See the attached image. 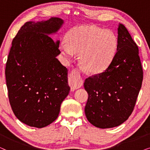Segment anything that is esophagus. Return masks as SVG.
Segmentation results:
<instances>
[{"label": "esophagus", "mask_w": 150, "mask_h": 150, "mask_svg": "<svg viewBox=\"0 0 150 150\" xmlns=\"http://www.w3.org/2000/svg\"><path fill=\"white\" fill-rule=\"evenodd\" d=\"M69 83L71 89L72 90L79 89L81 87L82 83L80 81V74L79 71L76 70V69L72 70L69 77Z\"/></svg>", "instance_id": "obj_1"}]
</instances>
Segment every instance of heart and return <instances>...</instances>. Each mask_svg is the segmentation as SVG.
Masks as SVG:
<instances>
[{
	"mask_svg": "<svg viewBox=\"0 0 150 150\" xmlns=\"http://www.w3.org/2000/svg\"><path fill=\"white\" fill-rule=\"evenodd\" d=\"M63 40L59 48L67 58L80 52V62L88 72L98 74L106 70L115 59L119 41L113 31L94 24L75 26Z\"/></svg>",
	"mask_w": 150,
	"mask_h": 150,
	"instance_id": "heart-1",
	"label": "heart"
}]
</instances>
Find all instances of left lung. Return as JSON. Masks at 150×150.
I'll use <instances>...</instances> for the list:
<instances>
[{
	"instance_id": "left-lung-1",
	"label": "left lung",
	"mask_w": 150,
	"mask_h": 150,
	"mask_svg": "<svg viewBox=\"0 0 150 150\" xmlns=\"http://www.w3.org/2000/svg\"><path fill=\"white\" fill-rule=\"evenodd\" d=\"M118 41L117 53L110 67L84 83L89 95L86 117L97 128H113L128 120L142 85L138 46L122 24L118 27Z\"/></svg>"
}]
</instances>
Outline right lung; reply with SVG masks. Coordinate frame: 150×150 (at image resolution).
Segmentation results:
<instances>
[{
    "mask_svg": "<svg viewBox=\"0 0 150 150\" xmlns=\"http://www.w3.org/2000/svg\"><path fill=\"white\" fill-rule=\"evenodd\" d=\"M63 24L59 18L27 22L12 41L5 67L8 96L16 117L29 126L54 122L70 90L67 69L57 59L59 41L49 36Z\"/></svg>",
    "mask_w": 150,
    "mask_h": 150,
    "instance_id": "obj_1",
    "label": "right lung"
}]
</instances>
